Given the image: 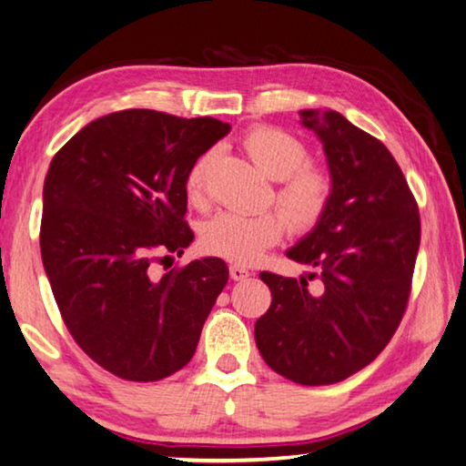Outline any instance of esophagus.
<instances>
[{"label": "esophagus", "instance_id": "obj_1", "mask_svg": "<svg viewBox=\"0 0 466 466\" xmlns=\"http://www.w3.org/2000/svg\"><path fill=\"white\" fill-rule=\"evenodd\" d=\"M228 274H231L233 280H246L251 277V272L246 268V266H239V264L228 266Z\"/></svg>", "mask_w": 466, "mask_h": 466}]
</instances>
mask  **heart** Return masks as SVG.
Segmentation results:
<instances>
[{
	"instance_id": "obj_1",
	"label": "heart",
	"mask_w": 466,
	"mask_h": 466,
	"mask_svg": "<svg viewBox=\"0 0 466 466\" xmlns=\"http://www.w3.org/2000/svg\"><path fill=\"white\" fill-rule=\"evenodd\" d=\"M243 148L266 177L279 181L277 204L295 231H309L326 215L332 200V175L309 163V150L293 134L279 127H254L243 136ZM210 152L198 158L187 175L189 200L200 204ZM287 224L279 212H220L206 223L202 243L210 254L249 264L283 238Z\"/></svg>"
}]
</instances>
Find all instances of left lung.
I'll list each match as a JSON object with an SVG mask.
<instances>
[{"label":"left lung","mask_w":466,"mask_h":466,"mask_svg":"<svg viewBox=\"0 0 466 466\" xmlns=\"http://www.w3.org/2000/svg\"><path fill=\"white\" fill-rule=\"evenodd\" d=\"M299 116L322 142L334 192L322 220L287 258L318 268L322 289L314 293L303 277L262 272L272 303L254 334L274 371L322 386L363 370L392 339L409 301L421 223L405 175L382 142L339 111Z\"/></svg>","instance_id":"obj_1"}]
</instances>
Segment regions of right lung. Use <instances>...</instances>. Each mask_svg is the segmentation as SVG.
Instances as JSON below:
<instances>
[{
  "instance_id": "right-lung-1",
  "label": "right lung",
  "mask_w": 466,
  "mask_h": 466,
  "mask_svg": "<svg viewBox=\"0 0 466 466\" xmlns=\"http://www.w3.org/2000/svg\"><path fill=\"white\" fill-rule=\"evenodd\" d=\"M231 132L215 117L127 109L82 127L53 157L43 187L41 256L61 318L90 360L157 382L192 360L228 280L220 258L158 274L181 256L187 175Z\"/></svg>"
}]
</instances>
